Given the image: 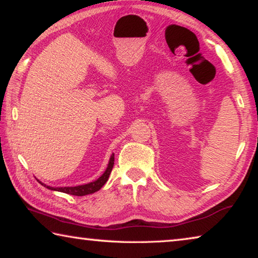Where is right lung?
I'll list each match as a JSON object with an SVG mask.
<instances>
[{"mask_svg":"<svg viewBox=\"0 0 258 258\" xmlns=\"http://www.w3.org/2000/svg\"><path fill=\"white\" fill-rule=\"evenodd\" d=\"M113 165H114V154L111 155L110 162H108V165L101 177H99L97 180L95 181L87 183V184H83V186H77V187H60V188H52L48 187L46 184H44L45 187L51 189V190H56V191H61V192H66V194H70V195L74 196H85V195H89V194H94L95 191H97L101 189L105 182L108 180V177H110V173L113 169Z\"/></svg>","mask_w":258,"mask_h":258,"instance_id":"1","label":"right lung"}]
</instances>
